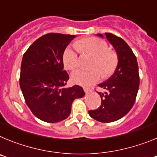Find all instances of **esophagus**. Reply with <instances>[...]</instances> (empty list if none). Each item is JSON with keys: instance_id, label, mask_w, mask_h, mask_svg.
I'll list each match as a JSON object with an SVG mask.
<instances>
[{"instance_id": "1", "label": "esophagus", "mask_w": 157, "mask_h": 157, "mask_svg": "<svg viewBox=\"0 0 157 157\" xmlns=\"http://www.w3.org/2000/svg\"><path fill=\"white\" fill-rule=\"evenodd\" d=\"M84 91H85L86 94H88V93L90 92V89L87 88V87H84Z\"/></svg>"}]
</instances>
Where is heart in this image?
<instances>
[{
	"label": "heart",
	"mask_w": 157,
	"mask_h": 157,
	"mask_svg": "<svg viewBox=\"0 0 157 157\" xmlns=\"http://www.w3.org/2000/svg\"><path fill=\"white\" fill-rule=\"evenodd\" d=\"M75 48L67 47L63 54V63L67 70L73 71L78 65V54H90L94 56L90 71L77 70L71 75V79L78 85L90 86L101 78H109L116 71L119 64V56L116 51L109 49V45L104 40L95 37H84L75 43ZM98 70H97L96 69Z\"/></svg>",
	"instance_id": "b5f03b06"
}]
</instances>
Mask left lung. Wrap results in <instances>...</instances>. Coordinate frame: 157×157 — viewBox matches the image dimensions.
I'll use <instances>...</instances> for the list:
<instances>
[{"mask_svg": "<svg viewBox=\"0 0 157 157\" xmlns=\"http://www.w3.org/2000/svg\"><path fill=\"white\" fill-rule=\"evenodd\" d=\"M105 35L117 52L119 64L113 75L98 85L105 90L98 92L101 98V106L89 111V114L97 121L111 123L121 119L132 109L140 78L137 58L127 43L112 33H105Z\"/></svg>", "mask_w": 157, "mask_h": 157, "instance_id": "1", "label": "left lung"}]
</instances>
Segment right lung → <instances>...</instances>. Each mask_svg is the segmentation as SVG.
Here are the masks:
<instances>
[{
  "mask_svg": "<svg viewBox=\"0 0 157 157\" xmlns=\"http://www.w3.org/2000/svg\"><path fill=\"white\" fill-rule=\"evenodd\" d=\"M75 35L49 33L36 40L23 54L19 85L32 113L42 121L57 123L68 117L72 102L85 92L81 86H65L63 54Z\"/></svg>",
  "mask_w": 157,
  "mask_h": 157,
  "instance_id": "add662e5",
  "label": "right lung"
}]
</instances>
